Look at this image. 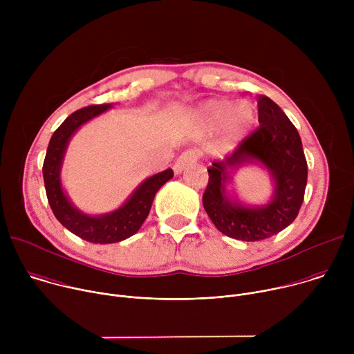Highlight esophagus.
Masks as SVG:
<instances>
[{"label":"esophagus","instance_id":"obj_1","mask_svg":"<svg viewBox=\"0 0 354 354\" xmlns=\"http://www.w3.org/2000/svg\"><path fill=\"white\" fill-rule=\"evenodd\" d=\"M196 160H197V154L194 153V151H186V153H183V154L176 160V162L174 164V172H175V175L182 174V171H183L187 165H192L193 162H196Z\"/></svg>","mask_w":354,"mask_h":354}]
</instances>
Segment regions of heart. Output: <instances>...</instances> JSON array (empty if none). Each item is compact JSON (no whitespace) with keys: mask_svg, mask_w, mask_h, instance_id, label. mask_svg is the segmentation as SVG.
<instances>
[{"mask_svg":"<svg viewBox=\"0 0 354 354\" xmlns=\"http://www.w3.org/2000/svg\"><path fill=\"white\" fill-rule=\"evenodd\" d=\"M255 122V112L246 102L235 105L231 99H210L194 112V123L200 133H210L220 127L216 148L230 151L246 136Z\"/></svg>","mask_w":354,"mask_h":354,"instance_id":"b5f03b06","label":"heart"}]
</instances>
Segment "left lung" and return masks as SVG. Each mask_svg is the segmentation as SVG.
<instances>
[{"label": "left lung", "instance_id": "obj_1", "mask_svg": "<svg viewBox=\"0 0 354 354\" xmlns=\"http://www.w3.org/2000/svg\"><path fill=\"white\" fill-rule=\"evenodd\" d=\"M259 129L246 137L224 161L209 167L203 206L220 232L255 242L270 238L298 216L307 186V161L299 134L286 113L268 96L258 97ZM258 165L272 178L274 193L266 205L249 207L226 187L239 167Z\"/></svg>", "mask_w": 354, "mask_h": 354}]
</instances>
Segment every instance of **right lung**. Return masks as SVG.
I'll use <instances>...</instances> for the list:
<instances>
[{
    "label": "right lung",
    "instance_id": "obj_1",
    "mask_svg": "<svg viewBox=\"0 0 354 354\" xmlns=\"http://www.w3.org/2000/svg\"><path fill=\"white\" fill-rule=\"evenodd\" d=\"M112 106L93 105L70 115L50 138L43 162L44 187L53 214L68 231L92 243H115L134 235L145 221L157 192L174 178L171 168L147 178L119 209L111 213L86 214L73 203L62 183V167L68 142L82 124Z\"/></svg>",
    "mask_w": 354,
    "mask_h": 354
}]
</instances>
